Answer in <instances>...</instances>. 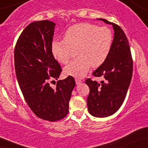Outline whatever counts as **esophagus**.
<instances>
[{
	"mask_svg": "<svg viewBox=\"0 0 148 148\" xmlns=\"http://www.w3.org/2000/svg\"><path fill=\"white\" fill-rule=\"evenodd\" d=\"M75 81H76V84H80L81 83L83 82V81L80 79H75Z\"/></svg>",
	"mask_w": 148,
	"mask_h": 148,
	"instance_id": "obj_1",
	"label": "esophagus"
}]
</instances>
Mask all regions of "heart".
I'll return each instance as SVG.
<instances>
[{
  "mask_svg": "<svg viewBox=\"0 0 148 148\" xmlns=\"http://www.w3.org/2000/svg\"><path fill=\"white\" fill-rule=\"evenodd\" d=\"M113 34L109 28L98 27L90 23H79L64 31L62 40H53L51 50L56 60L62 64L69 62L72 49L78 56L64 69L67 75L81 78L92 66L99 67L104 63L111 52Z\"/></svg>",
  "mask_w": 148,
  "mask_h": 148,
  "instance_id": "obj_1",
  "label": "heart"
}]
</instances>
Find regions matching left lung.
Instances as JSON below:
<instances>
[{
	"instance_id": "left-lung-1",
	"label": "left lung",
	"mask_w": 148,
	"mask_h": 148,
	"mask_svg": "<svg viewBox=\"0 0 148 148\" xmlns=\"http://www.w3.org/2000/svg\"><path fill=\"white\" fill-rule=\"evenodd\" d=\"M99 19L113 25V45L104 63L92 73L94 76L102 77L104 81L99 84L87 79L86 84L90 88L87 98L88 111L92 116L104 118L115 113L123 104L132 80L133 60L123 29L104 18Z\"/></svg>"
}]
</instances>
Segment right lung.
<instances>
[{"label":"right lung","instance_id":"1","mask_svg":"<svg viewBox=\"0 0 148 148\" xmlns=\"http://www.w3.org/2000/svg\"><path fill=\"white\" fill-rule=\"evenodd\" d=\"M56 23L44 20L30 23L21 33L14 48V67L20 89L30 109L38 118L54 122L69 112V101L76 83L72 76L58 79L62 72L51 53Z\"/></svg>","mask_w":148,"mask_h":148}]
</instances>
